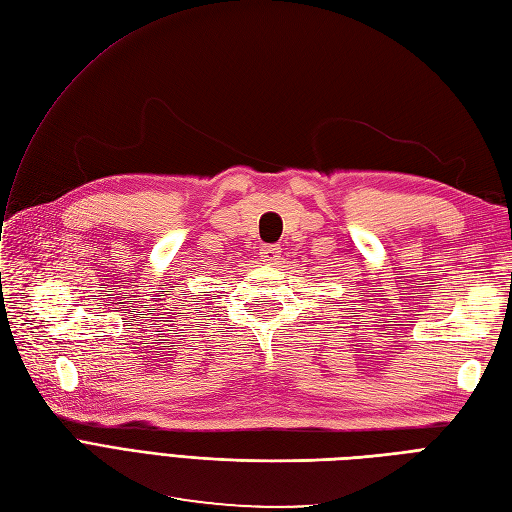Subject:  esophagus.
I'll return each mask as SVG.
<instances>
[{"label": "esophagus", "mask_w": 512, "mask_h": 512, "mask_svg": "<svg viewBox=\"0 0 512 512\" xmlns=\"http://www.w3.org/2000/svg\"><path fill=\"white\" fill-rule=\"evenodd\" d=\"M260 258L265 265H277L280 262V247L277 245H262L260 247Z\"/></svg>", "instance_id": "34e87169"}]
</instances>
